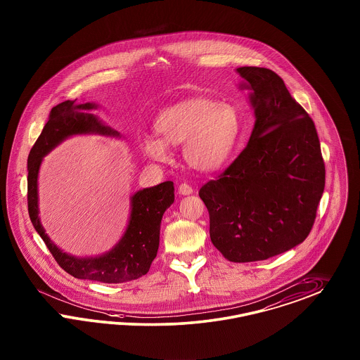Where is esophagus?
Instances as JSON below:
<instances>
[{
	"instance_id": "esophagus-1",
	"label": "esophagus",
	"mask_w": 360,
	"mask_h": 360,
	"mask_svg": "<svg viewBox=\"0 0 360 360\" xmlns=\"http://www.w3.org/2000/svg\"><path fill=\"white\" fill-rule=\"evenodd\" d=\"M178 193L182 195H190V194H193V187L187 184H181L178 187Z\"/></svg>"
}]
</instances>
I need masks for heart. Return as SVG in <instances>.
Masks as SVG:
<instances>
[{"mask_svg": "<svg viewBox=\"0 0 360 360\" xmlns=\"http://www.w3.org/2000/svg\"><path fill=\"white\" fill-rule=\"evenodd\" d=\"M154 129L161 138L146 136L143 153L153 161L167 162V146L184 143V157L199 172H214L229 160L242 133L240 114L229 103L188 98L162 110Z\"/></svg>", "mask_w": 360, "mask_h": 360, "instance_id": "obj_1", "label": "heart"}]
</instances>
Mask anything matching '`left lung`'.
Listing matches in <instances>:
<instances>
[{"mask_svg":"<svg viewBox=\"0 0 360 360\" xmlns=\"http://www.w3.org/2000/svg\"><path fill=\"white\" fill-rule=\"evenodd\" d=\"M251 91L255 124L248 146L199 190L210 238L227 261H264L302 243L326 181L315 124L273 70L238 68Z\"/></svg>","mask_w":360,"mask_h":360,"instance_id":"left-lung-1","label":"left lung"}]
</instances>
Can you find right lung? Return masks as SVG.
Segmentation results:
<instances>
[{
	"mask_svg": "<svg viewBox=\"0 0 360 360\" xmlns=\"http://www.w3.org/2000/svg\"><path fill=\"white\" fill-rule=\"evenodd\" d=\"M65 101L50 110L49 120L33 145L27 158V211L30 221L53 258L65 271L78 279L102 283H122L148 274L160 246L162 215L174 202L172 181L143 188L131 198V215L126 233L110 252L98 258H75L63 252L45 234L38 218L37 178L39 165L50 150L65 138L75 134L99 133L118 136L117 131L101 124L89 110L94 103L75 105Z\"/></svg>",
	"mask_w": 360,
	"mask_h": 360,
	"instance_id": "right-lung-1",
	"label": "right lung"
}]
</instances>
